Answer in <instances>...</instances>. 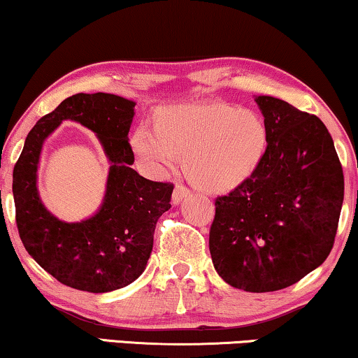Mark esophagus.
Listing matches in <instances>:
<instances>
[{
  "mask_svg": "<svg viewBox=\"0 0 358 358\" xmlns=\"http://www.w3.org/2000/svg\"><path fill=\"white\" fill-rule=\"evenodd\" d=\"M189 196V189L184 186H176L174 192H172V204L178 206Z\"/></svg>",
  "mask_w": 358,
  "mask_h": 358,
  "instance_id": "34e87169",
  "label": "esophagus"
}]
</instances>
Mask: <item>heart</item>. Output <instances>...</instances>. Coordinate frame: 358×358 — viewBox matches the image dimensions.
Listing matches in <instances>:
<instances>
[{
  "mask_svg": "<svg viewBox=\"0 0 358 358\" xmlns=\"http://www.w3.org/2000/svg\"><path fill=\"white\" fill-rule=\"evenodd\" d=\"M152 126L154 132L141 126L129 136L138 164L162 178L182 159L189 182L209 194L234 191L252 178L268 144L259 113L220 101L166 106Z\"/></svg>",
  "mask_w": 358,
  "mask_h": 358,
  "instance_id": "heart-1",
  "label": "heart"
}]
</instances>
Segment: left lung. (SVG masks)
Instances as JSON below:
<instances>
[{
    "label": "left lung",
    "mask_w": 358,
    "mask_h": 358,
    "mask_svg": "<svg viewBox=\"0 0 358 358\" xmlns=\"http://www.w3.org/2000/svg\"><path fill=\"white\" fill-rule=\"evenodd\" d=\"M254 99L268 129L267 151L252 178L215 201L209 250L229 285L273 292L329 257L343 172L319 117L272 96Z\"/></svg>",
    "instance_id": "8db88e82"
}]
</instances>
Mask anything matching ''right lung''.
<instances>
[{
	"instance_id": "add662e5",
	"label": "right lung",
	"mask_w": 358,
	"mask_h": 358,
	"mask_svg": "<svg viewBox=\"0 0 358 358\" xmlns=\"http://www.w3.org/2000/svg\"><path fill=\"white\" fill-rule=\"evenodd\" d=\"M134 106V101L108 92L69 96L29 131L13 171L16 224L24 249L44 271L73 289L104 294L132 284L151 257L159 217L171 209L172 184L154 182L131 167ZM64 120L94 131L110 162L101 206L78 223L50 213L37 189L43 143Z\"/></svg>"
}]
</instances>
